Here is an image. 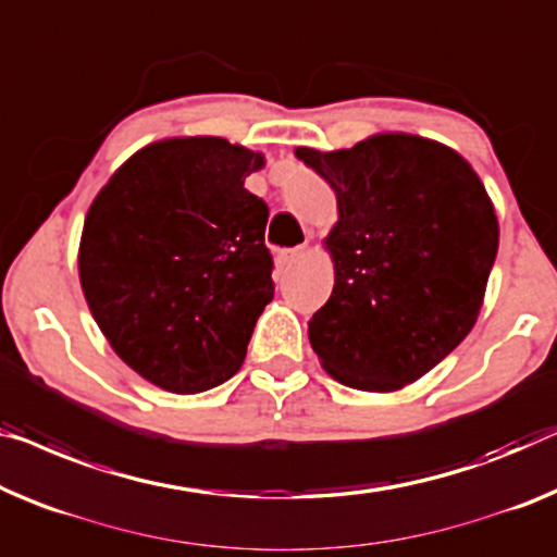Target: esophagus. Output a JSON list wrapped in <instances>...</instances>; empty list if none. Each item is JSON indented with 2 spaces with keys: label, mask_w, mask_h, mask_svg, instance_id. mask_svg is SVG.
I'll use <instances>...</instances> for the list:
<instances>
[{
  "label": "esophagus",
  "mask_w": 557,
  "mask_h": 557,
  "mask_svg": "<svg viewBox=\"0 0 557 557\" xmlns=\"http://www.w3.org/2000/svg\"><path fill=\"white\" fill-rule=\"evenodd\" d=\"M305 255H307V247L297 245V247H293V250H282L280 260H282V264H295V262H300Z\"/></svg>",
  "instance_id": "obj_1"
}]
</instances>
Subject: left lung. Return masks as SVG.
Wrapping results in <instances>:
<instances>
[{"label": "left lung", "instance_id": "8db88e82", "mask_svg": "<svg viewBox=\"0 0 557 557\" xmlns=\"http://www.w3.org/2000/svg\"><path fill=\"white\" fill-rule=\"evenodd\" d=\"M295 154L330 182L337 222L330 300L307 335L330 377L395 393L475 325L497 255V218L470 162L435 139L380 132L350 149Z\"/></svg>", "mask_w": 557, "mask_h": 557}]
</instances>
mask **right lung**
<instances>
[{"label":"right lung","instance_id":"right-lung-1","mask_svg":"<svg viewBox=\"0 0 557 557\" xmlns=\"http://www.w3.org/2000/svg\"><path fill=\"white\" fill-rule=\"evenodd\" d=\"M262 168V152L222 137L160 139L89 207L82 293L112 350L147 383L195 395L243 368L275 295L270 210L245 189Z\"/></svg>","mask_w":557,"mask_h":557}]
</instances>
